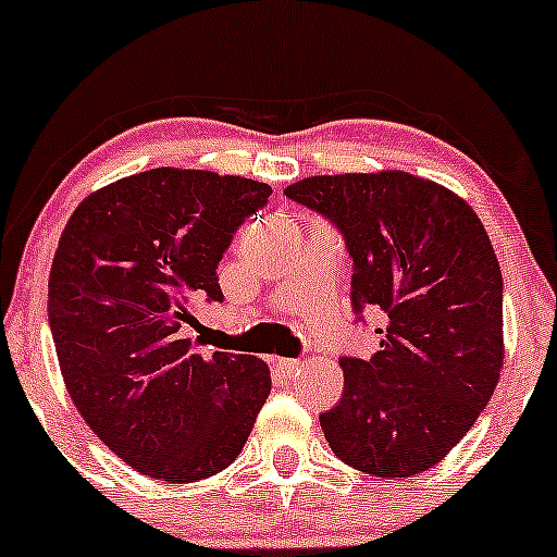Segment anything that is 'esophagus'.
I'll list each match as a JSON object with an SVG mask.
<instances>
[{"instance_id":"1","label":"esophagus","mask_w":557,"mask_h":557,"mask_svg":"<svg viewBox=\"0 0 557 557\" xmlns=\"http://www.w3.org/2000/svg\"><path fill=\"white\" fill-rule=\"evenodd\" d=\"M272 364L283 372V375H293V372L300 370L298 360H285V357H272Z\"/></svg>"}]
</instances>
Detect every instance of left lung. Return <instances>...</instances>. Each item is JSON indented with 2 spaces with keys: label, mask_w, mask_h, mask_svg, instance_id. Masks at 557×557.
I'll return each instance as SVG.
<instances>
[{
  "label": "left lung",
  "mask_w": 557,
  "mask_h": 557,
  "mask_svg": "<svg viewBox=\"0 0 557 557\" xmlns=\"http://www.w3.org/2000/svg\"><path fill=\"white\" fill-rule=\"evenodd\" d=\"M285 195L342 228L355 308L385 313L375 355L339 360L344 393L321 413L323 436L362 473H424L475 424L504 368L502 267L481 218L400 169L315 174Z\"/></svg>",
  "instance_id": "8db88e82"
}]
</instances>
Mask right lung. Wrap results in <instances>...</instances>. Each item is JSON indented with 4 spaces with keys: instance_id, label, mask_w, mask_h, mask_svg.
Instances as JSON below:
<instances>
[{
    "instance_id": "obj_1",
    "label": "right lung",
    "mask_w": 557,
    "mask_h": 557,
    "mask_svg": "<svg viewBox=\"0 0 557 557\" xmlns=\"http://www.w3.org/2000/svg\"><path fill=\"white\" fill-rule=\"evenodd\" d=\"M264 182L159 166L89 193L61 231L48 321L63 385L91 432L133 470L195 483L242 455L272 391L267 362L206 357L182 323L223 300L218 262Z\"/></svg>"
}]
</instances>
